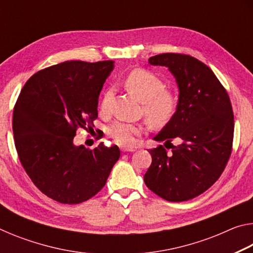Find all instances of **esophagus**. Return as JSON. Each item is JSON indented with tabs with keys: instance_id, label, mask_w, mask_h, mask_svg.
Instances as JSON below:
<instances>
[{
	"instance_id": "1",
	"label": "esophagus",
	"mask_w": 253,
	"mask_h": 253,
	"mask_svg": "<svg viewBox=\"0 0 253 253\" xmlns=\"http://www.w3.org/2000/svg\"><path fill=\"white\" fill-rule=\"evenodd\" d=\"M122 151H123L124 153H131V152H135V149H134V148H126V147H123Z\"/></svg>"
}]
</instances>
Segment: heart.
Here are the masks:
<instances>
[{"label": "heart", "instance_id": "obj_1", "mask_svg": "<svg viewBox=\"0 0 253 253\" xmlns=\"http://www.w3.org/2000/svg\"><path fill=\"white\" fill-rule=\"evenodd\" d=\"M125 88L132 97L144 104L143 111L152 126L168 124L176 110V98L165 90V84L160 77L145 69L132 70L125 79ZM109 93H105L100 102V113H108ZM108 135L122 146H132L136 137L143 132L139 124L116 122L107 129Z\"/></svg>", "mask_w": 253, "mask_h": 253}]
</instances>
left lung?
Wrapping results in <instances>:
<instances>
[{
	"label": "left lung",
	"instance_id": "left-lung-1",
	"mask_svg": "<svg viewBox=\"0 0 253 253\" xmlns=\"http://www.w3.org/2000/svg\"><path fill=\"white\" fill-rule=\"evenodd\" d=\"M148 63L168 68L178 88L176 110L154 140L181 143L170 144V153L162 145L149 151L152 164L144 181L162 199L182 202L202 194L223 172L232 148V106L216 76L200 60L163 53Z\"/></svg>",
	"mask_w": 253,
	"mask_h": 253
}]
</instances>
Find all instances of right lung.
<instances>
[{
    "label": "right lung",
    "mask_w": 253,
    "mask_h": 253,
    "mask_svg": "<svg viewBox=\"0 0 253 253\" xmlns=\"http://www.w3.org/2000/svg\"><path fill=\"white\" fill-rule=\"evenodd\" d=\"M114 61H66L37 72L24 84L13 110V135L21 164L42 193L78 204L105 186L119 160L117 146L89 151L74 144L77 128L93 126L98 98Z\"/></svg>",
    "instance_id": "obj_1"
}]
</instances>
